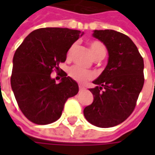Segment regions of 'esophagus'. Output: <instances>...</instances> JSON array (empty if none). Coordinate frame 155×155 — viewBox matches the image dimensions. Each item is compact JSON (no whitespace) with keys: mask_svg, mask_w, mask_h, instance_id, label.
<instances>
[{"mask_svg":"<svg viewBox=\"0 0 155 155\" xmlns=\"http://www.w3.org/2000/svg\"><path fill=\"white\" fill-rule=\"evenodd\" d=\"M79 89H80V91H83L85 90V88H84V86H82V85H80V86H79Z\"/></svg>","mask_w":155,"mask_h":155,"instance_id":"esophagus-1","label":"esophagus"}]
</instances>
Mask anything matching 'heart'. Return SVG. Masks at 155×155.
Masks as SVG:
<instances>
[{
  "label": "heart",
  "instance_id": "1",
  "mask_svg": "<svg viewBox=\"0 0 155 155\" xmlns=\"http://www.w3.org/2000/svg\"><path fill=\"white\" fill-rule=\"evenodd\" d=\"M89 45H90V50H91V54H92L94 58H95L96 56H99V55H102V54L105 55L104 46L100 41H91ZM74 47H75V44H73L71 47L69 48L67 52V57H71ZM69 74L72 79H74V81H78V82H85V81L92 79L93 76H94L92 72L86 71V70H84V69L79 66V65L72 66L69 71Z\"/></svg>",
  "mask_w": 155,
  "mask_h": 155
}]
</instances>
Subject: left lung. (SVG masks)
Listing matches in <instances>:
<instances>
[{
	"instance_id": "obj_1",
	"label": "left lung",
	"mask_w": 155,
	"mask_h": 155,
	"mask_svg": "<svg viewBox=\"0 0 155 155\" xmlns=\"http://www.w3.org/2000/svg\"><path fill=\"white\" fill-rule=\"evenodd\" d=\"M107 48L108 64L90 89L94 101L84 109L85 119L101 128L120 124L134 110L143 78V60L132 40L113 30H94Z\"/></svg>"
}]
</instances>
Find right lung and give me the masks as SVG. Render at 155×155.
<instances>
[{
  "label": "right lung",
  "instance_id": "1",
  "mask_svg": "<svg viewBox=\"0 0 155 155\" xmlns=\"http://www.w3.org/2000/svg\"><path fill=\"white\" fill-rule=\"evenodd\" d=\"M83 32L58 27L30 33L13 57L12 89L19 108L29 120L48 124L61 116L64 103L79 91L76 81L63 72L61 82L51 77L66 60L68 50Z\"/></svg>",
  "mask_w": 155,
  "mask_h": 155
}]
</instances>
